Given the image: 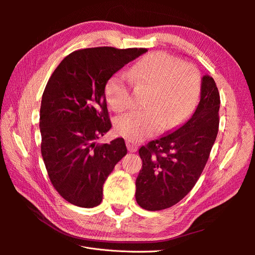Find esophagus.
Returning a JSON list of instances; mask_svg holds the SVG:
<instances>
[{
	"label": "esophagus",
	"instance_id": "obj_1",
	"mask_svg": "<svg viewBox=\"0 0 255 255\" xmlns=\"http://www.w3.org/2000/svg\"><path fill=\"white\" fill-rule=\"evenodd\" d=\"M127 146L129 152H136L138 150V144H136L135 142L130 140H127Z\"/></svg>",
	"mask_w": 255,
	"mask_h": 255
}]
</instances>
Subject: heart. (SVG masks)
<instances>
[{"instance_id":"1","label":"heart","mask_w":255,"mask_h":255,"mask_svg":"<svg viewBox=\"0 0 255 255\" xmlns=\"http://www.w3.org/2000/svg\"><path fill=\"white\" fill-rule=\"evenodd\" d=\"M146 88L144 111H134L116 120L117 132L129 140L140 141L166 128L180 125L195 110L201 92V75L196 66L165 52L143 56L125 72L113 74L105 85L107 102L116 112L133 105L132 84Z\"/></svg>"}]
</instances>
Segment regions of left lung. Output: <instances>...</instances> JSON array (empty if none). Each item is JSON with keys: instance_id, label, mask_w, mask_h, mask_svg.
Returning a JSON list of instances; mask_svg holds the SVG:
<instances>
[{"instance_id": "1", "label": "left lung", "mask_w": 255, "mask_h": 255, "mask_svg": "<svg viewBox=\"0 0 255 255\" xmlns=\"http://www.w3.org/2000/svg\"><path fill=\"white\" fill-rule=\"evenodd\" d=\"M220 96L204 75L194 115L172 132L139 149L142 168L136 179V201L146 211L171 207L195 186L210 157L219 128Z\"/></svg>"}]
</instances>
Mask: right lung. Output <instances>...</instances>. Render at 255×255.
Returning a JSON list of instances; mask_svg holds the SVG:
<instances>
[{"mask_svg": "<svg viewBox=\"0 0 255 255\" xmlns=\"http://www.w3.org/2000/svg\"><path fill=\"white\" fill-rule=\"evenodd\" d=\"M146 49L89 48L72 52L52 73L40 106L41 154L54 188L66 201L95 207L103 184L128 150L123 138L97 140L112 128L105 85Z\"/></svg>", "mask_w": 255, "mask_h": 255, "instance_id": "1", "label": "right lung"}]
</instances>
